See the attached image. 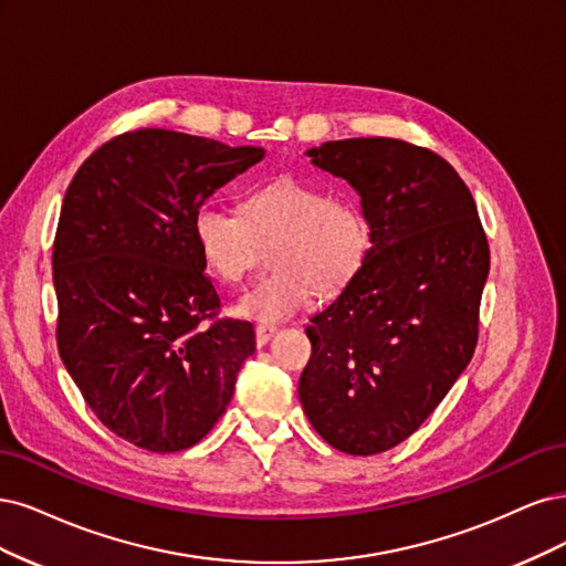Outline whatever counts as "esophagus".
I'll return each instance as SVG.
<instances>
[{"label":"esophagus","instance_id":"obj_1","mask_svg":"<svg viewBox=\"0 0 566 566\" xmlns=\"http://www.w3.org/2000/svg\"><path fill=\"white\" fill-rule=\"evenodd\" d=\"M275 334H277V326H272V324H259V326H256V343H259V345H265Z\"/></svg>","mask_w":566,"mask_h":566}]
</instances>
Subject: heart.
<instances>
[{
	"instance_id": "heart-1",
	"label": "heart",
	"mask_w": 566,
	"mask_h": 566,
	"mask_svg": "<svg viewBox=\"0 0 566 566\" xmlns=\"http://www.w3.org/2000/svg\"><path fill=\"white\" fill-rule=\"evenodd\" d=\"M207 265L228 284L242 282L261 247H272L270 277L237 298L234 313L263 324L284 322L322 294H334L359 272L371 247L367 216L348 195H329L310 180L282 176L242 199V216L205 205L192 218Z\"/></svg>"
}]
</instances>
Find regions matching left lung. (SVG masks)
I'll use <instances>...</instances> for the list:
<instances>
[{
	"instance_id": "left-lung-1",
	"label": "left lung",
	"mask_w": 566,
	"mask_h": 566,
	"mask_svg": "<svg viewBox=\"0 0 566 566\" xmlns=\"http://www.w3.org/2000/svg\"><path fill=\"white\" fill-rule=\"evenodd\" d=\"M348 180L371 247L353 282L310 317L298 397L334 449L388 451L442 402L478 345L489 244L449 161L397 138H345L305 153Z\"/></svg>"
}]
</instances>
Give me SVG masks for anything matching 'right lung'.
<instances>
[{"label": "right lung", "instance_id": "right-lung-1", "mask_svg": "<svg viewBox=\"0 0 566 566\" xmlns=\"http://www.w3.org/2000/svg\"><path fill=\"white\" fill-rule=\"evenodd\" d=\"M263 148L140 129L72 178L53 242L59 353L98 421L155 453L197 444L228 409L256 334L213 319L192 218Z\"/></svg>", "mask_w": 566, "mask_h": 566}]
</instances>
